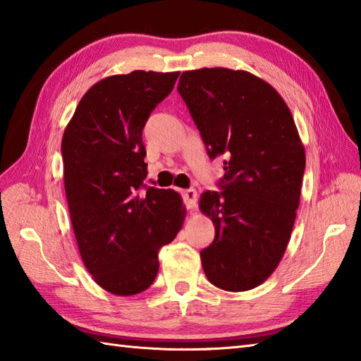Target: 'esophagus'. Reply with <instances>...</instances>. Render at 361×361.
<instances>
[{
  "label": "esophagus",
  "instance_id": "esophagus-1",
  "mask_svg": "<svg viewBox=\"0 0 361 361\" xmlns=\"http://www.w3.org/2000/svg\"><path fill=\"white\" fill-rule=\"evenodd\" d=\"M183 200H185V204L188 209H195L197 208V200H198V195H197V190L195 189H186L183 190Z\"/></svg>",
  "mask_w": 361,
  "mask_h": 361
}]
</instances>
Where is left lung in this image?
<instances>
[{
	"mask_svg": "<svg viewBox=\"0 0 361 361\" xmlns=\"http://www.w3.org/2000/svg\"><path fill=\"white\" fill-rule=\"evenodd\" d=\"M176 90L208 157L224 158L220 190L200 197L216 226L200 252L204 274L221 290H251L281 262L296 219L305 152L293 116L278 91L247 71H186Z\"/></svg>",
	"mask_w": 361,
	"mask_h": 361,
	"instance_id": "obj_1",
	"label": "left lung"
}]
</instances>
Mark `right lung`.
<instances>
[{
	"mask_svg": "<svg viewBox=\"0 0 361 361\" xmlns=\"http://www.w3.org/2000/svg\"><path fill=\"white\" fill-rule=\"evenodd\" d=\"M180 73L111 75L80 99L62 140L65 192L87 270L130 296L157 278L158 251L183 226L180 194L145 186L142 128Z\"/></svg>",
	"mask_w": 361,
	"mask_h": 361,
	"instance_id": "obj_1",
	"label": "right lung"
}]
</instances>
